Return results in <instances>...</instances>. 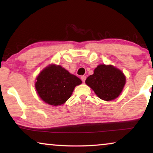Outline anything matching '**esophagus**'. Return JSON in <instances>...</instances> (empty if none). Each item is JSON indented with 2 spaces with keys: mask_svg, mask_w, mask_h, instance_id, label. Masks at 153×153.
I'll return each instance as SVG.
<instances>
[{
  "mask_svg": "<svg viewBox=\"0 0 153 153\" xmlns=\"http://www.w3.org/2000/svg\"><path fill=\"white\" fill-rule=\"evenodd\" d=\"M81 80H82L83 82H85V79H86V76H82L81 77Z\"/></svg>",
  "mask_w": 153,
  "mask_h": 153,
  "instance_id": "esophagus-1",
  "label": "esophagus"
}]
</instances>
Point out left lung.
Instances as JSON below:
<instances>
[{"label":"left lung","instance_id":"obj_1","mask_svg":"<svg viewBox=\"0 0 153 153\" xmlns=\"http://www.w3.org/2000/svg\"><path fill=\"white\" fill-rule=\"evenodd\" d=\"M126 82L122 71L113 65H100L90 75L85 83L100 99L105 101L115 100L120 95Z\"/></svg>","mask_w":153,"mask_h":153}]
</instances>
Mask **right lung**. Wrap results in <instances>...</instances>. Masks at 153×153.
<instances>
[{
	"label": "right lung",
	"mask_w": 153,
	"mask_h": 153,
	"mask_svg": "<svg viewBox=\"0 0 153 153\" xmlns=\"http://www.w3.org/2000/svg\"><path fill=\"white\" fill-rule=\"evenodd\" d=\"M82 81L60 65H49L36 78L35 88L39 97L48 104L58 106L71 97L76 85Z\"/></svg>",
	"instance_id": "add662e5"
}]
</instances>
